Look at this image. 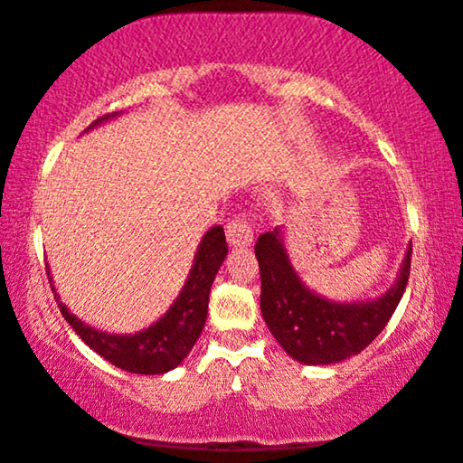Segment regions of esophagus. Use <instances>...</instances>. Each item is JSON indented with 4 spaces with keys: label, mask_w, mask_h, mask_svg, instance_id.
Wrapping results in <instances>:
<instances>
[{
    "label": "esophagus",
    "mask_w": 463,
    "mask_h": 463,
    "mask_svg": "<svg viewBox=\"0 0 463 463\" xmlns=\"http://www.w3.org/2000/svg\"><path fill=\"white\" fill-rule=\"evenodd\" d=\"M252 237H254L252 226L248 224V220L243 215H235L231 222H228L226 239H228V243H231V246L246 248V246H250V243H252Z\"/></svg>",
    "instance_id": "1"
}]
</instances>
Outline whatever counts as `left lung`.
<instances>
[{
	"label": "left lung",
	"mask_w": 463,
	"mask_h": 463,
	"mask_svg": "<svg viewBox=\"0 0 463 463\" xmlns=\"http://www.w3.org/2000/svg\"><path fill=\"white\" fill-rule=\"evenodd\" d=\"M260 267V313L282 349L304 364H332L375 341L403 298L411 248L399 280L375 302L334 304L308 291L295 276L280 232H263L254 246Z\"/></svg>",
	"instance_id": "left-lung-1"
}]
</instances>
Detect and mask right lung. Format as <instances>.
<instances>
[{
  "label": "right lung",
  "mask_w": 463,
  "mask_h": 463,
  "mask_svg": "<svg viewBox=\"0 0 463 463\" xmlns=\"http://www.w3.org/2000/svg\"><path fill=\"white\" fill-rule=\"evenodd\" d=\"M108 118L109 114H105L94 120L90 127ZM226 254L224 228L213 226L200 243L196 263L189 271L185 288L172 304V308L148 330L131 334V336L92 330L90 326L71 315L62 302H58L60 313L88 347L94 349L101 358L109 360L114 366L129 373H140V375H159V373L181 364L196 345L204 321H207L211 285H213L217 269L224 263Z\"/></svg>",
  "instance_id": "1"
}]
</instances>
